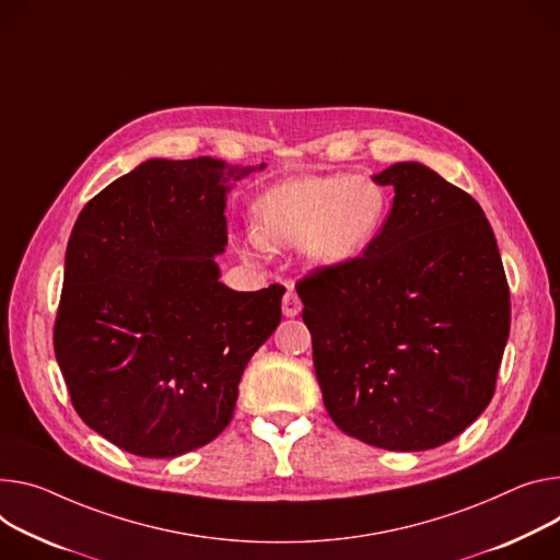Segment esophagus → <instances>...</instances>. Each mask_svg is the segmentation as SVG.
I'll return each mask as SVG.
<instances>
[{
    "label": "esophagus",
    "instance_id": "obj_1",
    "mask_svg": "<svg viewBox=\"0 0 560 560\" xmlns=\"http://www.w3.org/2000/svg\"><path fill=\"white\" fill-rule=\"evenodd\" d=\"M301 313V299L294 290H288L283 294V315L285 317H296Z\"/></svg>",
    "mask_w": 560,
    "mask_h": 560
}]
</instances>
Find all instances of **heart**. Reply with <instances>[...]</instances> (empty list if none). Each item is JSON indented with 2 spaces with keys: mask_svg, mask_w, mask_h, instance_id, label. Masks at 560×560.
I'll list each match as a JSON object with an SVG mask.
<instances>
[{
  "mask_svg": "<svg viewBox=\"0 0 560 560\" xmlns=\"http://www.w3.org/2000/svg\"><path fill=\"white\" fill-rule=\"evenodd\" d=\"M384 191L358 176L332 174L281 183L254 206V241L266 247L306 245L319 266H339L377 234Z\"/></svg>",
  "mask_w": 560,
  "mask_h": 560,
  "instance_id": "obj_1",
  "label": "heart"
}]
</instances>
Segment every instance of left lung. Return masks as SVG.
<instances>
[{
    "label": "left lung",
    "instance_id": "left-lung-1",
    "mask_svg": "<svg viewBox=\"0 0 560 560\" xmlns=\"http://www.w3.org/2000/svg\"><path fill=\"white\" fill-rule=\"evenodd\" d=\"M395 189L364 254L296 281L326 411L348 435L427 451L460 435L493 397L510 337L493 230L465 189L420 163L373 178Z\"/></svg>",
    "mask_w": 560,
    "mask_h": 560
}]
</instances>
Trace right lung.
Returning a JSON list of instances; mask_svg holds the SVG:
<instances>
[{"mask_svg": "<svg viewBox=\"0 0 560 560\" xmlns=\"http://www.w3.org/2000/svg\"><path fill=\"white\" fill-rule=\"evenodd\" d=\"M249 172L214 159L147 161L73 225L56 358L82 422L133 455L212 442L249 358L281 322L283 285L234 292L214 264L228 245L225 191Z\"/></svg>", "mask_w": 560, "mask_h": 560, "instance_id": "right-lung-1", "label": "right lung"}]
</instances>
